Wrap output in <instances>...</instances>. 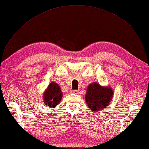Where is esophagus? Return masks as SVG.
Masks as SVG:
<instances>
[{"label": "esophagus", "instance_id": "esophagus-1", "mask_svg": "<svg viewBox=\"0 0 149 149\" xmlns=\"http://www.w3.org/2000/svg\"><path fill=\"white\" fill-rule=\"evenodd\" d=\"M79 92V91L78 90H71L70 91L71 93H74V94H77Z\"/></svg>", "mask_w": 149, "mask_h": 149}]
</instances>
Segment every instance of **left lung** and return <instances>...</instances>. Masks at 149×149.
<instances>
[{"instance_id": "8db88e82", "label": "left lung", "mask_w": 149, "mask_h": 149, "mask_svg": "<svg viewBox=\"0 0 149 149\" xmlns=\"http://www.w3.org/2000/svg\"><path fill=\"white\" fill-rule=\"evenodd\" d=\"M85 97L89 108L98 112L109 105L113 97V91L109 87H103L93 82L88 85Z\"/></svg>"}]
</instances>
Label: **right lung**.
<instances>
[{
	"mask_svg": "<svg viewBox=\"0 0 149 149\" xmlns=\"http://www.w3.org/2000/svg\"><path fill=\"white\" fill-rule=\"evenodd\" d=\"M62 95L61 87L57 83L52 82L44 92V103L49 108H54L60 103Z\"/></svg>",
	"mask_w": 149,
	"mask_h": 149,
	"instance_id": "right-lung-1",
	"label": "right lung"
}]
</instances>
